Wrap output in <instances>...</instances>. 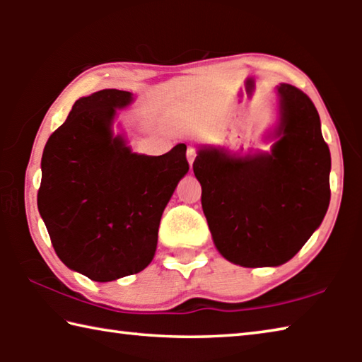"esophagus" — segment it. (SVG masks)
Returning <instances> with one entry per match:
<instances>
[{
  "instance_id": "obj_1",
  "label": "esophagus",
  "mask_w": 362,
  "mask_h": 362,
  "mask_svg": "<svg viewBox=\"0 0 362 362\" xmlns=\"http://www.w3.org/2000/svg\"><path fill=\"white\" fill-rule=\"evenodd\" d=\"M187 158H188L189 166H192L193 161H194V158H196V150L193 148V146H188V150H187Z\"/></svg>"
}]
</instances>
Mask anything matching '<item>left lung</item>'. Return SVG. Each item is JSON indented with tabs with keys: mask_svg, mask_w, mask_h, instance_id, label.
<instances>
[{
	"mask_svg": "<svg viewBox=\"0 0 362 362\" xmlns=\"http://www.w3.org/2000/svg\"><path fill=\"white\" fill-rule=\"evenodd\" d=\"M279 124L269 153L235 156L201 148L193 163L214 244L236 265L291 260L326 216L330 151L310 97L279 84Z\"/></svg>",
	"mask_w": 362,
	"mask_h": 362,
	"instance_id": "obj_1",
	"label": "left lung"
}]
</instances>
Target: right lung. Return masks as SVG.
Masks as SVG:
<instances>
[{"label":"right lung","mask_w":362,"mask_h":362,"mask_svg":"<svg viewBox=\"0 0 362 362\" xmlns=\"http://www.w3.org/2000/svg\"><path fill=\"white\" fill-rule=\"evenodd\" d=\"M131 102L132 94L118 89L81 97L41 158L38 211L54 250L99 283L150 265L164 207L188 173L185 144L146 156L113 136L116 110Z\"/></svg>","instance_id":"add662e5"}]
</instances>
